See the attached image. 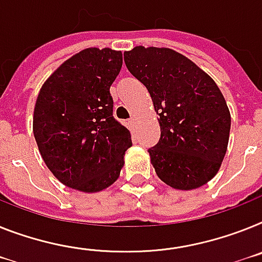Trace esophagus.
Segmentation results:
<instances>
[{"label": "esophagus", "instance_id": "obj_1", "mask_svg": "<svg viewBox=\"0 0 262 262\" xmlns=\"http://www.w3.org/2000/svg\"><path fill=\"white\" fill-rule=\"evenodd\" d=\"M129 122H130L132 125H136V124H137V117H132Z\"/></svg>", "mask_w": 262, "mask_h": 262}]
</instances>
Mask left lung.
Here are the masks:
<instances>
[{
    "mask_svg": "<svg viewBox=\"0 0 262 262\" xmlns=\"http://www.w3.org/2000/svg\"><path fill=\"white\" fill-rule=\"evenodd\" d=\"M124 60L158 114L161 138L149 149L158 179L179 190L208 184L221 168L230 132L229 107L217 83L169 48L136 46Z\"/></svg>",
    "mask_w": 262,
    "mask_h": 262,
    "instance_id": "left-lung-1",
    "label": "left lung"
}]
</instances>
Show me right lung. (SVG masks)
<instances>
[{
  "label": "right lung",
  "mask_w": 262,
  "mask_h": 262,
  "mask_svg": "<svg viewBox=\"0 0 262 262\" xmlns=\"http://www.w3.org/2000/svg\"><path fill=\"white\" fill-rule=\"evenodd\" d=\"M122 53L86 48L43 82L33 113V133L43 162L60 182L101 192L120 177L130 132L113 117L111 85Z\"/></svg>",
  "instance_id": "obj_1"
}]
</instances>
